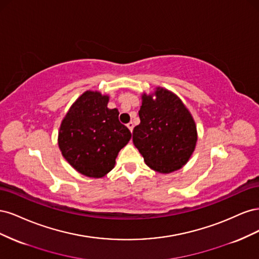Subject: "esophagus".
Listing matches in <instances>:
<instances>
[{
  "label": "esophagus",
  "mask_w": 259,
  "mask_h": 259,
  "mask_svg": "<svg viewBox=\"0 0 259 259\" xmlns=\"http://www.w3.org/2000/svg\"><path fill=\"white\" fill-rule=\"evenodd\" d=\"M127 127H128L130 131L133 133V130H134V124H133V122H130V123L127 124Z\"/></svg>",
  "instance_id": "esophagus-1"
}]
</instances>
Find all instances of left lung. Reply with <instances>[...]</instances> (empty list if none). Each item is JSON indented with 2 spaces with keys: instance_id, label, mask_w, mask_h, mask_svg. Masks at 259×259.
Masks as SVG:
<instances>
[{
  "instance_id": "left-lung-1",
  "label": "left lung",
  "mask_w": 259,
  "mask_h": 259,
  "mask_svg": "<svg viewBox=\"0 0 259 259\" xmlns=\"http://www.w3.org/2000/svg\"><path fill=\"white\" fill-rule=\"evenodd\" d=\"M156 99L143 96L140 124L133 142L149 167L170 173L189 160L197 143V127L190 112L176 95L158 89Z\"/></svg>"
}]
</instances>
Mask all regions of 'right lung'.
I'll return each instance as SVG.
<instances>
[{"instance_id":"1","label":"right lung","mask_w":259,"mask_h":259,"mask_svg":"<svg viewBox=\"0 0 259 259\" xmlns=\"http://www.w3.org/2000/svg\"><path fill=\"white\" fill-rule=\"evenodd\" d=\"M108 96L85 92L62 120L58 145L64 158L81 174L99 178L110 171L121 149L132 137L119 121L117 109H109Z\"/></svg>"}]
</instances>
